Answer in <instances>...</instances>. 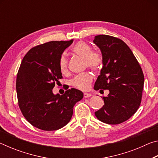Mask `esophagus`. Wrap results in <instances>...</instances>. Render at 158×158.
Returning a JSON list of instances; mask_svg holds the SVG:
<instances>
[{"mask_svg":"<svg viewBox=\"0 0 158 158\" xmlns=\"http://www.w3.org/2000/svg\"><path fill=\"white\" fill-rule=\"evenodd\" d=\"M92 96V95L91 94H90V93H84V98H90V97H91Z\"/></svg>","mask_w":158,"mask_h":158,"instance_id":"obj_1","label":"esophagus"}]
</instances>
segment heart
I'll return each mask as SVG.
<instances>
[{
	"mask_svg": "<svg viewBox=\"0 0 158 158\" xmlns=\"http://www.w3.org/2000/svg\"><path fill=\"white\" fill-rule=\"evenodd\" d=\"M73 51L76 54L84 58L85 66L98 73L102 68L103 58L99 52L92 51L90 45L84 41H79L73 47ZM59 67L63 73L68 70V60L64 55L59 59ZM93 81V77L89 73L79 74L74 77L72 81L73 86L81 90H87L90 88Z\"/></svg>",
	"mask_w": 158,
	"mask_h": 158,
	"instance_id": "1",
	"label": "heart"
}]
</instances>
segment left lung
I'll use <instances>...</instances> for the list:
<instances>
[{
	"mask_svg": "<svg viewBox=\"0 0 158 158\" xmlns=\"http://www.w3.org/2000/svg\"><path fill=\"white\" fill-rule=\"evenodd\" d=\"M93 42L100 48L103 58L94 89L109 91L103 97L105 105L95 112V116L105 123L120 124L135 114L141 105L144 84L142 69L121 39L99 35Z\"/></svg>",
	"mask_w": 158,
	"mask_h": 158,
	"instance_id": "obj_1",
	"label": "left lung"
}]
</instances>
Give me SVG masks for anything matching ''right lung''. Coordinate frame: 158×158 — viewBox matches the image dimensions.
<instances>
[{"label":"right lung","instance_id":"add662e5","mask_svg":"<svg viewBox=\"0 0 158 158\" xmlns=\"http://www.w3.org/2000/svg\"><path fill=\"white\" fill-rule=\"evenodd\" d=\"M69 41H51L28 51L19 69L16 89L18 105L25 118L45 131L57 130L67 125L73 107L84 97L80 90L71 89L63 95H53L52 89L63 78L59 59Z\"/></svg>","mask_w":158,"mask_h":158}]
</instances>
